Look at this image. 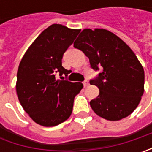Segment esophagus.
I'll return each instance as SVG.
<instances>
[{
  "label": "esophagus",
  "mask_w": 152,
  "mask_h": 152,
  "mask_svg": "<svg viewBox=\"0 0 152 152\" xmlns=\"http://www.w3.org/2000/svg\"><path fill=\"white\" fill-rule=\"evenodd\" d=\"M83 85H84L85 87L88 86V85H89V81H88V80H85V81L83 82Z\"/></svg>",
  "instance_id": "1"
}]
</instances>
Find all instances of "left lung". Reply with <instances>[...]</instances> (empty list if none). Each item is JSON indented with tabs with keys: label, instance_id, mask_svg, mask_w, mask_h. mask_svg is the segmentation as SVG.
Segmentation results:
<instances>
[{
	"label": "left lung",
	"instance_id": "obj_1",
	"mask_svg": "<svg viewBox=\"0 0 152 152\" xmlns=\"http://www.w3.org/2000/svg\"><path fill=\"white\" fill-rule=\"evenodd\" d=\"M73 46L89 57L92 69H102L96 78L90 80L100 91L99 96L90 102L93 111L110 121L131 114L143 96L145 73L129 46L103 28H85Z\"/></svg>",
	"mask_w": 152,
	"mask_h": 152
}]
</instances>
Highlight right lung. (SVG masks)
Segmentation results:
<instances>
[{
  "label": "right lung",
  "mask_w": 152,
  "mask_h": 152,
  "mask_svg": "<svg viewBox=\"0 0 152 152\" xmlns=\"http://www.w3.org/2000/svg\"><path fill=\"white\" fill-rule=\"evenodd\" d=\"M79 32L52 24L35 39L21 60L17 73L18 97L24 111L39 125L52 127L67 120L74 97L83 88L80 82L56 79V73L66 78L69 73L61 59Z\"/></svg>",
  "instance_id": "1"
}]
</instances>
